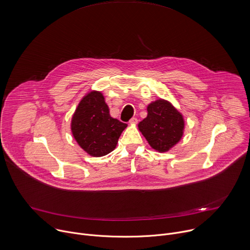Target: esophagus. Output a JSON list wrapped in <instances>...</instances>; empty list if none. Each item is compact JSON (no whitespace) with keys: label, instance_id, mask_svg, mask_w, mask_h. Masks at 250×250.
Segmentation results:
<instances>
[{"label":"esophagus","instance_id":"1","mask_svg":"<svg viewBox=\"0 0 250 250\" xmlns=\"http://www.w3.org/2000/svg\"><path fill=\"white\" fill-rule=\"evenodd\" d=\"M137 122H138V121H137L136 118H132L131 120H129V124H130V125H135V124H137Z\"/></svg>","mask_w":250,"mask_h":250}]
</instances>
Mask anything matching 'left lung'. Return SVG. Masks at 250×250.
I'll list each match as a JSON object with an SVG mask.
<instances>
[{"instance_id":"left-lung-1","label":"left lung","mask_w":250,"mask_h":250,"mask_svg":"<svg viewBox=\"0 0 250 250\" xmlns=\"http://www.w3.org/2000/svg\"><path fill=\"white\" fill-rule=\"evenodd\" d=\"M147 112V117L138 124L139 130L153 149L168 151L183 136V116L171 103L162 99L148 105Z\"/></svg>"}]
</instances>
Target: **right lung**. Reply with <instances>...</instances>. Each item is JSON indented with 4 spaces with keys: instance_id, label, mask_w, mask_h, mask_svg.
<instances>
[{
    "instance_id": "1",
    "label": "right lung",
    "mask_w": 250,
    "mask_h": 250,
    "mask_svg": "<svg viewBox=\"0 0 250 250\" xmlns=\"http://www.w3.org/2000/svg\"><path fill=\"white\" fill-rule=\"evenodd\" d=\"M126 124L110 116L101 92L92 91L83 97L71 120V131L79 146L94 157L112 152Z\"/></svg>"
}]
</instances>
